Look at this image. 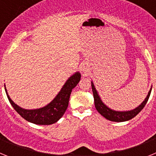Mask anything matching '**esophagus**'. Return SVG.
Segmentation results:
<instances>
[{
  "instance_id": "1",
  "label": "esophagus",
  "mask_w": 156,
  "mask_h": 156,
  "mask_svg": "<svg viewBox=\"0 0 156 156\" xmlns=\"http://www.w3.org/2000/svg\"><path fill=\"white\" fill-rule=\"evenodd\" d=\"M81 70H82L83 73H87V68H85L84 66H83L82 68H81Z\"/></svg>"
}]
</instances>
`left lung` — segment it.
Masks as SVG:
<instances>
[{"label": "left lung", "instance_id": "1", "mask_svg": "<svg viewBox=\"0 0 156 156\" xmlns=\"http://www.w3.org/2000/svg\"><path fill=\"white\" fill-rule=\"evenodd\" d=\"M91 87H92V91H93L94 94V105L95 108L97 109L101 115L104 116L105 119H108L110 121H113V122H124V121L129 120V119H133V117H135L137 114L140 112L141 110L144 108V105H146L147 101H148V98H149L150 94H151V89L148 92L147 98L145 100L141 103V105L136 108L135 109L131 110V111H127V112H116L114 110L110 109L108 108L104 103L101 101L100 97H99L98 94L97 90L95 89L94 83L91 82Z\"/></svg>", "mask_w": 156, "mask_h": 156}]
</instances>
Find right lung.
<instances>
[{
	"mask_svg": "<svg viewBox=\"0 0 156 156\" xmlns=\"http://www.w3.org/2000/svg\"><path fill=\"white\" fill-rule=\"evenodd\" d=\"M80 73H76L69 77L55 98L47 106L38 109L27 110L19 107L12 101L7 93L6 88H5L11 105L23 119L35 124L50 125L57 122L64 115L65 112L68 108L72 90L78 84L80 80Z\"/></svg>",
	"mask_w": 156,
	"mask_h": 156,
	"instance_id": "1",
	"label": "right lung"
}]
</instances>
